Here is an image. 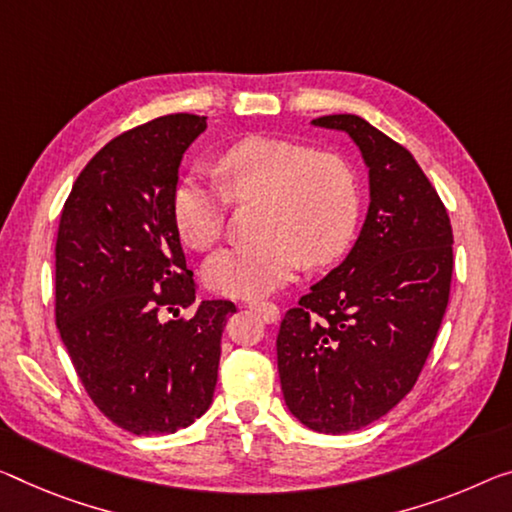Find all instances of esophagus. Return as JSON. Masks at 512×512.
Returning a JSON list of instances; mask_svg holds the SVG:
<instances>
[{"instance_id":"esophagus-1","label":"esophagus","mask_w":512,"mask_h":512,"mask_svg":"<svg viewBox=\"0 0 512 512\" xmlns=\"http://www.w3.org/2000/svg\"><path fill=\"white\" fill-rule=\"evenodd\" d=\"M249 309H254V311H258L263 316V320L265 322H277L279 320V306L274 304V302H263V300H249V302H245Z\"/></svg>"}]
</instances>
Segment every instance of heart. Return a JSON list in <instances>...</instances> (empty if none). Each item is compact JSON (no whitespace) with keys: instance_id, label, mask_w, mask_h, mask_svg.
Masks as SVG:
<instances>
[{"instance_id":"1","label":"heart","mask_w":512,"mask_h":512,"mask_svg":"<svg viewBox=\"0 0 512 512\" xmlns=\"http://www.w3.org/2000/svg\"><path fill=\"white\" fill-rule=\"evenodd\" d=\"M219 187L185 174L171 190V222L190 249L222 238L229 201L258 199L251 245L226 247L208 258L215 293L261 297L293 279L302 263H334L350 247L359 224V187L341 155L281 137L251 135L226 146L215 160Z\"/></svg>"}]
</instances>
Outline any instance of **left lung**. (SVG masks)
<instances>
[{
	"label": "left lung",
	"instance_id": "8db88e82",
	"mask_svg": "<svg viewBox=\"0 0 512 512\" xmlns=\"http://www.w3.org/2000/svg\"><path fill=\"white\" fill-rule=\"evenodd\" d=\"M313 125L359 146L371 203L348 258L283 316L277 364L293 416L343 435L387 414L419 380L451 293L453 231L405 146L355 114Z\"/></svg>",
	"mask_w": 512,
	"mask_h": 512
}]
</instances>
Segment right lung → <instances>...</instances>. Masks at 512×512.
<instances>
[{
	"label": "right lung",
	"mask_w": 512,
	"mask_h": 512,
	"mask_svg": "<svg viewBox=\"0 0 512 512\" xmlns=\"http://www.w3.org/2000/svg\"><path fill=\"white\" fill-rule=\"evenodd\" d=\"M206 119L169 114L114 137L61 210V341L98 410L132 435H171L208 410L235 313L229 300H206L192 318H178L196 286L171 222V190Z\"/></svg>",
	"instance_id": "add662e5"
}]
</instances>
